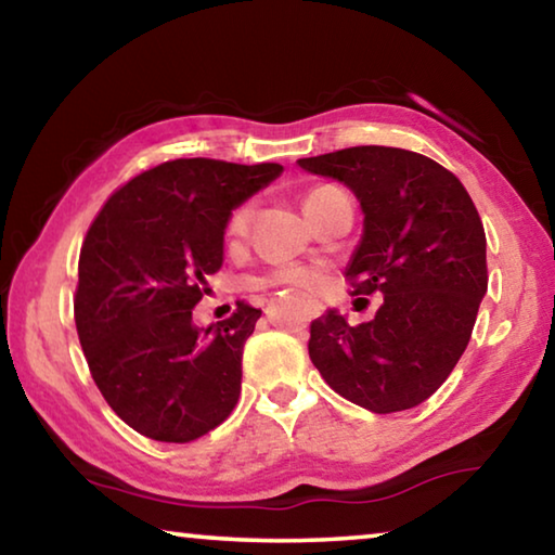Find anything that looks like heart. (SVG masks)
Segmentation results:
<instances>
[{"mask_svg":"<svg viewBox=\"0 0 555 555\" xmlns=\"http://www.w3.org/2000/svg\"><path fill=\"white\" fill-rule=\"evenodd\" d=\"M321 190V188H315ZM315 190H311L309 195H313ZM246 222H249V207H240L234 209V215L230 217V222H227V236L230 240H236V236H242L246 232ZM319 269L315 267H301V263H288V267H281L276 269L274 274L269 279H263L267 284H276V286H315L319 284Z\"/></svg>","mask_w":555,"mask_h":555,"instance_id":"heart-1","label":"heart"}]
</instances>
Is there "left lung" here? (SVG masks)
Masks as SVG:
<instances>
[{"mask_svg": "<svg viewBox=\"0 0 555 555\" xmlns=\"http://www.w3.org/2000/svg\"><path fill=\"white\" fill-rule=\"evenodd\" d=\"M353 190L363 236L346 267L353 296H383L373 321L336 309L311 323L323 380L388 415L425 402L454 371L487 294V236L464 184L429 157L358 145L298 160Z\"/></svg>", "mask_w": 555, "mask_h": 555, "instance_id": "left-lung-1", "label": "left lung"}]
</instances>
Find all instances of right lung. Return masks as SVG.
Wrapping results in <instances>:
<instances>
[{"label":"right lung","instance_id":"obj_1","mask_svg":"<svg viewBox=\"0 0 555 555\" xmlns=\"http://www.w3.org/2000/svg\"><path fill=\"white\" fill-rule=\"evenodd\" d=\"M284 167L182 157L122 184L78 257V340L105 402L135 433L192 442L230 417L242 350L261 311L240 301L209 328L192 323L207 274L224 261L232 209Z\"/></svg>","mask_w":555,"mask_h":555}]
</instances>
